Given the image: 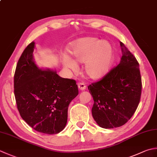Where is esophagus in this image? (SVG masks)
Instances as JSON below:
<instances>
[{"label":"esophagus","mask_w":157,"mask_h":157,"mask_svg":"<svg viewBox=\"0 0 157 157\" xmlns=\"http://www.w3.org/2000/svg\"><path fill=\"white\" fill-rule=\"evenodd\" d=\"M86 88V85H85V84H84V83L80 82L78 84V88L79 89V90H85Z\"/></svg>","instance_id":"obj_1"}]
</instances>
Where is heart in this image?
Masks as SVG:
<instances>
[{"mask_svg":"<svg viewBox=\"0 0 157 157\" xmlns=\"http://www.w3.org/2000/svg\"><path fill=\"white\" fill-rule=\"evenodd\" d=\"M68 51L73 60L84 63V71L90 78L97 79L108 73L114 62V48L109 42L96 37L77 40L69 45ZM66 68L75 69L76 64L69 56H64Z\"/></svg>","mask_w":157,"mask_h":157,"instance_id":"heart-1","label":"heart"}]
</instances>
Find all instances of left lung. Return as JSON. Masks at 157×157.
I'll use <instances>...</instances> for the list:
<instances>
[{
    "label": "left lung",
    "instance_id": "obj_1",
    "mask_svg": "<svg viewBox=\"0 0 157 157\" xmlns=\"http://www.w3.org/2000/svg\"><path fill=\"white\" fill-rule=\"evenodd\" d=\"M120 44L122 52L120 63L88 86L94 100L93 117L104 128L127 123L136 112L142 94L139 63L123 43Z\"/></svg>",
    "mask_w": 157,
    "mask_h": 157
}]
</instances>
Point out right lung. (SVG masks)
<instances>
[{"instance_id": "right-lung-1", "label": "right lung", "mask_w": 157, "mask_h": 157, "mask_svg": "<svg viewBox=\"0 0 157 157\" xmlns=\"http://www.w3.org/2000/svg\"><path fill=\"white\" fill-rule=\"evenodd\" d=\"M35 43L27 46L14 74V94L21 117L33 129L56 134L67 124L69 105L78 94L74 79L63 78L55 71L39 69L33 58Z\"/></svg>"}]
</instances>
